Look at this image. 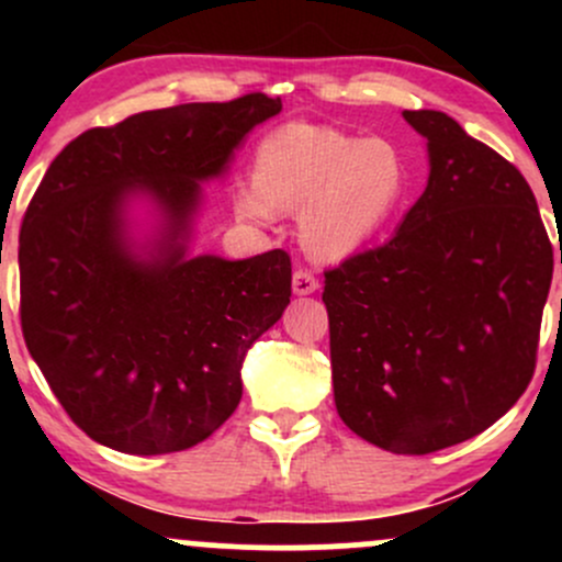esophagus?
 <instances>
[{"label":"esophagus","mask_w":562,"mask_h":562,"mask_svg":"<svg viewBox=\"0 0 562 562\" xmlns=\"http://www.w3.org/2000/svg\"><path fill=\"white\" fill-rule=\"evenodd\" d=\"M319 288V280L308 269H295L293 272V293L295 295H308Z\"/></svg>","instance_id":"1"}]
</instances>
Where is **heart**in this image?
I'll return each instance as SVG.
<instances>
[{
    "instance_id": "obj_1",
    "label": "heart",
    "mask_w": 562,
    "mask_h": 562,
    "mask_svg": "<svg viewBox=\"0 0 562 562\" xmlns=\"http://www.w3.org/2000/svg\"><path fill=\"white\" fill-rule=\"evenodd\" d=\"M409 187L404 153L385 137L293 121L261 139L254 187H237L245 218L299 214L301 240L319 259H344L378 235Z\"/></svg>"
}]
</instances>
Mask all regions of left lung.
<instances>
[{"label":"left lung","mask_w":562,"mask_h":562,"mask_svg":"<svg viewBox=\"0 0 562 562\" xmlns=\"http://www.w3.org/2000/svg\"><path fill=\"white\" fill-rule=\"evenodd\" d=\"M404 119L428 139V187L389 243L327 269L322 301L340 420L393 454H430L528 389L554 256L509 160L447 113Z\"/></svg>","instance_id":"8db88e82"}]
</instances>
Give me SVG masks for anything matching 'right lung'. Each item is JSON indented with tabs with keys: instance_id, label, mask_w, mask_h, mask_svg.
I'll return each instance as SVG.
<instances>
[{
	"instance_id": "obj_1",
	"label": "right lung",
	"mask_w": 562,
	"mask_h": 562,
	"mask_svg": "<svg viewBox=\"0 0 562 562\" xmlns=\"http://www.w3.org/2000/svg\"><path fill=\"white\" fill-rule=\"evenodd\" d=\"M282 111L261 92L187 102L89 128L49 164L21 227V327L49 389L89 438L169 454L209 438L243 396L245 351L290 303V256H187L200 182ZM132 194L157 203L147 257L125 232Z\"/></svg>"
}]
</instances>
